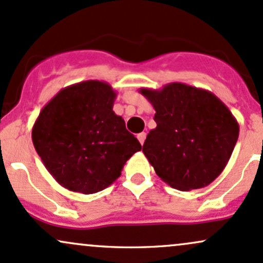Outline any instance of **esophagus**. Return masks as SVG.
Masks as SVG:
<instances>
[{"instance_id": "obj_1", "label": "esophagus", "mask_w": 263, "mask_h": 263, "mask_svg": "<svg viewBox=\"0 0 263 263\" xmlns=\"http://www.w3.org/2000/svg\"><path fill=\"white\" fill-rule=\"evenodd\" d=\"M145 139H146V133H139V134H138V140L140 141V144L141 145H143L144 144V141H145Z\"/></svg>"}]
</instances>
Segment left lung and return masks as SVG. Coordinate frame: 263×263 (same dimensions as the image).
Here are the masks:
<instances>
[{"label": "left lung", "instance_id": "1", "mask_svg": "<svg viewBox=\"0 0 263 263\" xmlns=\"http://www.w3.org/2000/svg\"><path fill=\"white\" fill-rule=\"evenodd\" d=\"M139 92L156 111V128L143 145L156 175L181 191L211 184L238 139L240 126L230 109L214 93L176 82Z\"/></svg>", "mask_w": 263, "mask_h": 263}]
</instances>
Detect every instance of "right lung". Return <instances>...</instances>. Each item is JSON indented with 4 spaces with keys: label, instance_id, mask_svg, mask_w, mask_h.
I'll list each match as a JSON object with an SVG mask.
<instances>
[{
    "label": "right lung",
    "instance_id": "right-lung-1",
    "mask_svg": "<svg viewBox=\"0 0 263 263\" xmlns=\"http://www.w3.org/2000/svg\"><path fill=\"white\" fill-rule=\"evenodd\" d=\"M116 97L107 82L72 84L55 94L34 122V149L55 181L68 190L85 195L104 190L141 150L123 118L113 111Z\"/></svg>",
    "mask_w": 263,
    "mask_h": 263
}]
</instances>
